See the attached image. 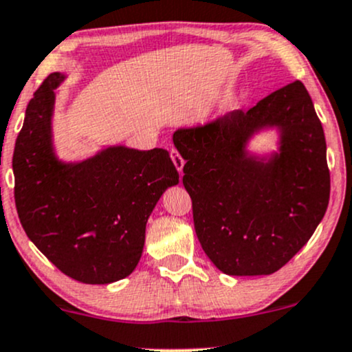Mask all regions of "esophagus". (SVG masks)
Returning <instances> with one entry per match:
<instances>
[{
    "label": "esophagus",
    "instance_id": "obj_1",
    "mask_svg": "<svg viewBox=\"0 0 352 352\" xmlns=\"http://www.w3.org/2000/svg\"><path fill=\"white\" fill-rule=\"evenodd\" d=\"M170 157H172V160H173V164H175V167H177V170H179L180 173L184 172V165H185V160L182 159V155L179 154V151L177 149H170Z\"/></svg>",
    "mask_w": 352,
    "mask_h": 352
}]
</instances>
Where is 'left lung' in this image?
Masks as SVG:
<instances>
[{"instance_id": "left-lung-1", "label": "left lung", "mask_w": 352, "mask_h": 352, "mask_svg": "<svg viewBox=\"0 0 352 352\" xmlns=\"http://www.w3.org/2000/svg\"><path fill=\"white\" fill-rule=\"evenodd\" d=\"M277 127L281 147L269 158L245 151L248 139ZM187 162L195 232L228 275H269L297 254L323 219L329 170L321 121L302 82L270 93L197 128L173 133Z\"/></svg>"}]
</instances>
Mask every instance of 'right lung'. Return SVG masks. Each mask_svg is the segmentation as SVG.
I'll list each match as a JSON object with an SVG mask.
<instances>
[{
	"instance_id": "1",
	"label": "right lung",
	"mask_w": 352,
	"mask_h": 352,
	"mask_svg": "<svg viewBox=\"0 0 352 352\" xmlns=\"http://www.w3.org/2000/svg\"><path fill=\"white\" fill-rule=\"evenodd\" d=\"M63 80L50 74L28 104L12 154L16 210L28 238L60 272L103 285L135 269L147 218L179 172L165 149L113 146L82 162L58 160L52 113Z\"/></svg>"
}]
</instances>
